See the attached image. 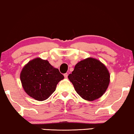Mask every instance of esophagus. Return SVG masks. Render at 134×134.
I'll use <instances>...</instances> for the list:
<instances>
[{
	"label": "esophagus",
	"mask_w": 134,
	"mask_h": 134,
	"mask_svg": "<svg viewBox=\"0 0 134 134\" xmlns=\"http://www.w3.org/2000/svg\"><path fill=\"white\" fill-rule=\"evenodd\" d=\"M64 76L65 78H67V77H68V74H67V73H65V74L64 75Z\"/></svg>",
	"instance_id": "34e87169"
}]
</instances>
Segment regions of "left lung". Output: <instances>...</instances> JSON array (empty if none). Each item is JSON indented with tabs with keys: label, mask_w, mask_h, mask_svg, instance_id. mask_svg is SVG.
<instances>
[{
	"label": "left lung",
	"mask_w": 134,
	"mask_h": 134,
	"mask_svg": "<svg viewBox=\"0 0 134 134\" xmlns=\"http://www.w3.org/2000/svg\"><path fill=\"white\" fill-rule=\"evenodd\" d=\"M68 78L77 93L89 101L102 97L110 83L108 69L93 58H87L77 63Z\"/></svg>",
	"instance_id": "1"
}]
</instances>
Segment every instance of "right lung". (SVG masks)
I'll use <instances>...</instances> for the list:
<instances>
[{"label": "right lung", "instance_id": "right-lung-1", "mask_svg": "<svg viewBox=\"0 0 134 134\" xmlns=\"http://www.w3.org/2000/svg\"><path fill=\"white\" fill-rule=\"evenodd\" d=\"M22 87L30 97L44 101L55 91L56 86L64 77L47 60L36 58L23 67L20 74Z\"/></svg>", "mask_w": 134, "mask_h": 134}]
</instances>
